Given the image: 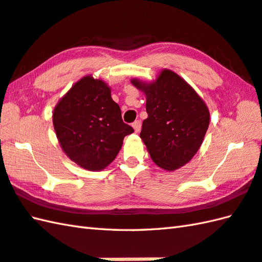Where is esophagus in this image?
Segmentation results:
<instances>
[{
	"label": "esophagus",
	"mask_w": 262,
	"mask_h": 262,
	"mask_svg": "<svg viewBox=\"0 0 262 262\" xmlns=\"http://www.w3.org/2000/svg\"><path fill=\"white\" fill-rule=\"evenodd\" d=\"M133 128H134V130H135L136 133L141 132V128H142V122H141V120H136V121L133 122Z\"/></svg>",
	"instance_id": "esophagus-1"
}]
</instances>
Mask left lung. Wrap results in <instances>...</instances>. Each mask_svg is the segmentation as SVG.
I'll use <instances>...</instances> for the list:
<instances>
[{
    "instance_id": "obj_1",
    "label": "left lung",
    "mask_w": 262,
    "mask_h": 262,
    "mask_svg": "<svg viewBox=\"0 0 262 262\" xmlns=\"http://www.w3.org/2000/svg\"><path fill=\"white\" fill-rule=\"evenodd\" d=\"M146 97L147 118L140 137L159 168L174 171L187 164L203 144L209 110L190 84L171 70L157 80L130 81Z\"/></svg>"
}]
</instances>
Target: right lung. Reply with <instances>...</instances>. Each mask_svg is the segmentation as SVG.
I'll return each mask as SVG.
<instances>
[{
	"mask_svg": "<svg viewBox=\"0 0 262 262\" xmlns=\"http://www.w3.org/2000/svg\"><path fill=\"white\" fill-rule=\"evenodd\" d=\"M59 145L70 160L89 171H101L116 159L124 137L134 129L121 119L111 89L83 76L59 99L53 113Z\"/></svg>",
	"mask_w": 262,
	"mask_h": 262,
	"instance_id": "right-lung-1",
	"label": "right lung"
}]
</instances>
